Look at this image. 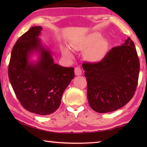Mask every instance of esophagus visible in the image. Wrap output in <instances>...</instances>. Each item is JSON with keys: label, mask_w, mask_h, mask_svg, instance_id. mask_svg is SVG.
I'll return each mask as SVG.
<instances>
[{"label": "esophagus", "mask_w": 147, "mask_h": 147, "mask_svg": "<svg viewBox=\"0 0 147 147\" xmlns=\"http://www.w3.org/2000/svg\"><path fill=\"white\" fill-rule=\"evenodd\" d=\"M74 73L76 76H80L82 74V70L80 67H76L74 69Z\"/></svg>", "instance_id": "1"}]
</instances>
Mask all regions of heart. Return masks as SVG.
Wrapping results in <instances>:
<instances>
[{"mask_svg":"<svg viewBox=\"0 0 147 147\" xmlns=\"http://www.w3.org/2000/svg\"><path fill=\"white\" fill-rule=\"evenodd\" d=\"M72 47L76 51H84V58L91 63H97L102 60L108 52V43L106 39L101 38L97 32L86 35L72 43ZM65 56L73 58V54L67 47L63 49Z\"/></svg>","mask_w":147,"mask_h":147,"instance_id":"heart-1","label":"heart"}]
</instances>
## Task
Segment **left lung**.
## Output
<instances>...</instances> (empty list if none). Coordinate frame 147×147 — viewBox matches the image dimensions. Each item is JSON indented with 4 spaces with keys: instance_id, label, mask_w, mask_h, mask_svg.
<instances>
[{
    "instance_id": "8db88e82",
    "label": "left lung",
    "mask_w": 147,
    "mask_h": 147,
    "mask_svg": "<svg viewBox=\"0 0 147 147\" xmlns=\"http://www.w3.org/2000/svg\"><path fill=\"white\" fill-rule=\"evenodd\" d=\"M89 106L98 113L114 111L125 106L135 93L139 60L133 41L113 47L101 61L84 63Z\"/></svg>"
}]
</instances>
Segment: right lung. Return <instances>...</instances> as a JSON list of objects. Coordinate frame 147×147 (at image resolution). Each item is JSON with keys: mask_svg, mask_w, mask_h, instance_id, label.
Wrapping results in <instances>:
<instances>
[{"mask_svg": "<svg viewBox=\"0 0 147 147\" xmlns=\"http://www.w3.org/2000/svg\"><path fill=\"white\" fill-rule=\"evenodd\" d=\"M41 26H33L16 41L8 66V76L21 105L38 115L53 113L74 77L73 67L54 63L51 51L39 38ZM36 54L38 59L32 61Z\"/></svg>", "mask_w": 147, "mask_h": 147, "instance_id": "1", "label": "right lung"}]
</instances>
